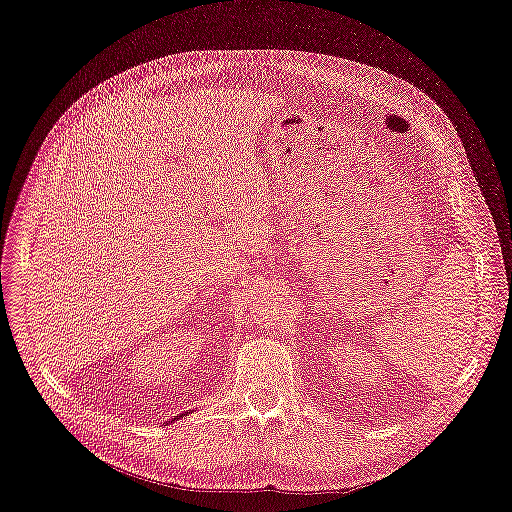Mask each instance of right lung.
Segmentation results:
<instances>
[{
    "label": "right lung",
    "mask_w": 512,
    "mask_h": 512,
    "mask_svg": "<svg viewBox=\"0 0 512 512\" xmlns=\"http://www.w3.org/2000/svg\"><path fill=\"white\" fill-rule=\"evenodd\" d=\"M177 418H181V416H177Z\"/></svg>",
    "instance_id": "add662e5"
}]
</instances>
